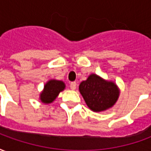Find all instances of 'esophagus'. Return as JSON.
<instances>
[{"label": "esophagus", "mask_w": 151, "mask_h": 151, "mask_svg": "<svg viewBox=\"0 0 151 151\" xmlns=\"http://www.w3.org/2000/svg\"><path fill=\"white\" fill-rule=\"evenodd\" d=\"M70 88L72 89V90H75L76 89V86H77V83L75 82H72L70 83Z\"/></svg>", "instance_id": "34e87169"}]
</instances>
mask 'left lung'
<instances>
[{
  "mask_svg": "<svg viewBox=\"0 0 151 151\" xmlns=\"http://www.w3.org/2000/svg\"><path fill=\"white\" fill-rule=\"evenodd\" d=\"M79 91L89 108L94 111H104L112 107L119 96L115 83L107 82L96 74H91L81 82Z\"/></svg>",
  "mask_w": 151,
  "mask_h": 151,
  "instance_id": "left-lung-1",
  "label": "left lung"
}]
</instances>
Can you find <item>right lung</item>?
<instances>
[{"label":"right lung","mask_w":151,"mask_h":151,"mask_svg":"<svg viewBox=\"0 0 151 151\" xmlns=\"http://www.w3.org/2000/svg\"><path fill=\"white\" fill-rule=\"evenodd\" d=\"M65 83L61 81L50 80L44 86V90L41 93L40 99L44 104H50L57 97L60 91L65 89Z\"/></svg>","instance_id":"add662e5"}]
</instances>
